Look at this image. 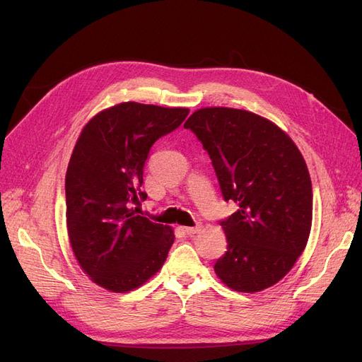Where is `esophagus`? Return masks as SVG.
I'll return each instance as SVG.
<instances>
[{
  "instance_id": "34e87169",
  "label": "esophagus",
  "mask_w": 362,
  "mask_h": 362,
  "mask_svg": "<svg viewBox=\"0 0 362 362\" xmlns=\"http://www.w3.org/2000/svg\"><path fill=\"white\" fill-rule=\"evenodd\" d=\"M201 225H196V226H184L182 228V231L185 233V234H189V235H193V234H196V233H199L201 231Z\"/></svg>"
}]
</instances>
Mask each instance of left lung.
Wrapping results in <instances>:
<instances>
[{"label":"left lung","instance_id":"1","mask_svg":"<svg viewBox=\"0 0 362 362\" xmlns=\"http://www.w3.org/2000/svg\"><path fill=\"white\" fill-rule=\"evenodd\" d=\"M210 154L225 201L238 210L221 225L226 252L214 272L226 287L275 286L303 252L313 223V185L299 148L272 120L231 107H205L184 124Z\"/></svg>","mask_w":362,"mask_h":362}]
</instances>
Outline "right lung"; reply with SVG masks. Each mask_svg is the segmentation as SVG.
Returning <instances> with one entry per match:
<instances>
[{
    "mask_svg": "<svg viewBox=\"0 0 362 362\" xmlns=\"http://www.w3.org/2000/svg\"><path fill=\"white\" fill-rule=\"evenodd\" d=\"M189 108L120 103L81 129L68 164L66 228L78 266L108 291L127 293L163 267L173 229L140 216L151 146L178 128Z\"/></svg>",
    "mask_w": 362,
    "mask_h": 362,
    "instance_id": "1",
    "label": "right lung"
}]
</instances>
